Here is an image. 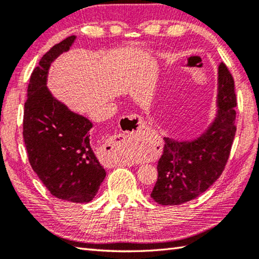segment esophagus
Segmentation results:
<instances>
[{"mask_svg":"<svg viewBox=\"0 0 259 259\" xmlns=\"http://www.w3.org/2000/svg\"><path fill=\"white\" fill-rule=\"evenodd\" d=\"M121 121H122V124H123V125H130V124L131 125H135L136 124V126H137V128H136V130H137L138 133H142V131L146 128L145 121H144L142 117L137 116V115L124 116V117H122ZM112 143L114 144V145H115V144L124 145V144L128 143V137H126V136H124V135H116V136H114ZM130 163H131V160L126 159V157H125V159H115V160H113L109 165L115 166V165H120V164H130Z\"/></svg>","mask_w":259,"mask_h":259,"instance_id":"obj_1","label":"esophagus"}]
</instances>
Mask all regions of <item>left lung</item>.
Segmentation results:
<instances>
[{"label": "left lung", "mask_w": 259, "mask_h": 259, "mask_svg": "<svg viewBox=\"0 0 259 259\" xmlns=\"http://www.w3.org/2000/svg\"><path fill=\"white\" fill-rule=\"evenodd\" d=\"M217 111L211 123L198 137H164L163 154L157 162V181L151 196L161 205H176L198 198L217 181L229 160L235 136L234 80L221 63L217 77Z\"/></svg>", "instance_id": "8db88e82"}]
</instances>
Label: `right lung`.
I'll return each mask as SVG.
<instances>
[{"label":"right lung","mask_w":259,"mask_h":259,"mask_svg":"<svg viewBox=\"0 0 259 259\" xmlns=\"http://www.w3.org/2000/svg\"><path fill=\"white\" fill-rule=\"evenodd\" d=\"M75 38L72 35L52 47L30 75L23 136L29 163L48 191L60 200L87 203L106 176L93 150V123L47 87L51 64L71 49Z\"/></svg>","instance_id":"right-lung-1"}]
</instances>
